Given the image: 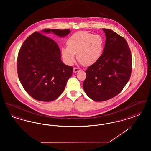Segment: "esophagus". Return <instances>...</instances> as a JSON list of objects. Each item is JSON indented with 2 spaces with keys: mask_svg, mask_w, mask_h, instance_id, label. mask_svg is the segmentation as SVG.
I'll return each mask as SVG.
<instances>
[{
  "mask_svg": "<svg viewBox=\"0 0 151 151\" xmlns=\"http://www.w3.org/2000/svg\"><path fill=\"white\" fill-rule=\"evenodd\" d=\"M81 70H80V68H76V67H75V68H73V72L74 73H76V72H79Z\"/></svg>",
  "mask_w": 151,
  "mask_h": 151,
  "instance_id": "34e87169",
  "label": "esophagus"
}]
</instances>
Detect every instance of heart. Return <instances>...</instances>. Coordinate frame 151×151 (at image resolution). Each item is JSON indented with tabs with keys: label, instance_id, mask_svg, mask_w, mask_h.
Wrapping results in <instances>:
<instances>
[{
	"label": "heart",
	"instance_id": "obj_1",
	"mask_svg": "<svg viewBox=\"0 0 151 151\" xmlns=\"http://www.w3.org/2000/svg\"><path fill=\"white\" fill-rule=\"evenodd\" d=\"M67 46L61 49V55L66 64L72 65L75 60V54L81 64L91 65L100 59L104 50V39L100 35H93L86 31H80L70 36Z\"/></svg>",
	"mask_w": 151,
	"mask_h": 151
}]
</instances>
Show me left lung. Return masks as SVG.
I'll return each mask as SVG.
<instances>
[{
	"label": "left lung",
	"mask_w": 151,
	"mask_h": 151,
	"mask_svg": "<svg viewBox=\"0 0 151 151\" xmlns=\"http://www.w3.org/2000/svg\"><path fill=\"white\" fill-rule=\"evenodd\" d=\"M106 36L100 59L86 71L83 86L86 95L96 101H104L119 93L129 81L132 57L126 40L111 29H102Z\"/></svg>",
	"instance_id": "8db88e82"
}]
</instances>
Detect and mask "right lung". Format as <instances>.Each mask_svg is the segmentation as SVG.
Here are the masks:
<instances>
[{
    "mask_svg": "<svg viewBox=\"0 0 151 151\" xmlns=\"http://www.w3.org/2000/svg\"><path fill=\"white\" fill-rule=\"evenodd\" d=\"M70 30L43 29L65 37ZM19 79L25 91L37 100L49 102L57 99L65 90L73 67L61 60L59 47L52 39L35 32L24 42L17 62Z\"/></svg>",
    "mask_w": 151,
    "mask_h": 151,
    "instance_id": "add662e5",
    "label": "right lung"
}]
</instances>
